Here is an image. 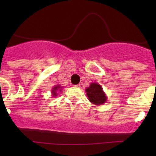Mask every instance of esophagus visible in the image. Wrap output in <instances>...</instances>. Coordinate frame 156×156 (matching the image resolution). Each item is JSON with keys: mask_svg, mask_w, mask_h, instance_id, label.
<instances>
[{"mask_svg": "<svg viewBox=\"0 0 156 156\" xmlns=\"http://www.w3.org/2000/svg\"><path fill=\"white\" fill-rule=\"evenodd\" d=\"M73 87H76V88H80V84H77V85H74V86H73Z\"/></svg>", "mask_w": 156, "mask_h": 156, "instance_id": "esophagus-1", "label": "esophagus"}]
</instances>
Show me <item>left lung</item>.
<instances>
[{
    "label": "left lung",
    "instance_id": "1",
    "mask_svg": "<svg viewBox=\"0 0 156 156\" xmlns=\"http://www.w3.org/2000/svg\"><path fill=\"white\" fill-rule=\"evenodd\" d=\"M86 92L89 101L92 104L100 105L107 101V96L103 90L101 85L98 83H91L89 87L86 88Z\"/></svg>",
    "mask_w": 156,
    "mask_h": 156
}]
</instances>
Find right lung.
<instances>
[{"label":"right lung","mask_w":156,"mask_h":156,"mask_svg":"<svg viewBox=\"0 0 156 156\" xmlns=\"http://www.w3.org/2000/svg\"><path fill=\"white\" fill-rule=\"evenodd\" d=\"M62 88H63V87H61L60 85H55L54 87H53V88H52V89H51L52 96L56 97L57 95H58V92H62Z\"/></svg>","instance_id":"add662e5"}]
</instances>
